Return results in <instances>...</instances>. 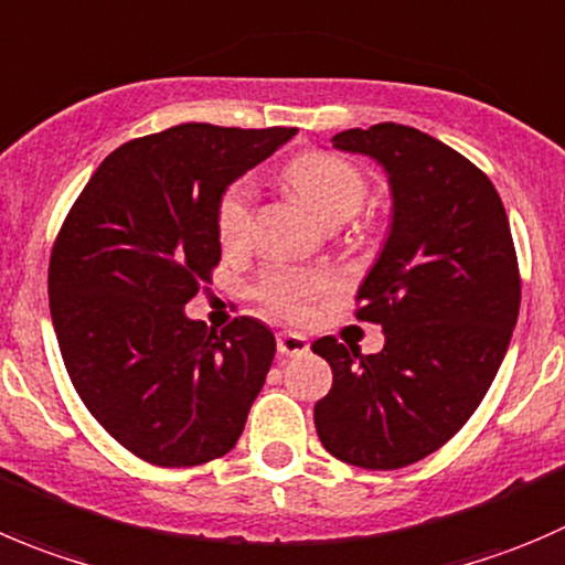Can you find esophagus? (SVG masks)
Here are the masks:
<instances>
[{"instance_id":"esophagus-1","label":"esophagus","mask_w":565,"mask_h":565,"mask_svg":"<svg viewBox=\"0 0 565 565\" xmlns=\"http://www.w3.org/2000/svg\"><path fill=\"white\" fill-rule=\"evenodd\" d=\"M278 353L281 355H306L309 353V339L303 333H292V331H281L276 337Z\"/></svg>"}]
</instances>
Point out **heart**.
Listing matches in <instances>:
<instances>
[{"label":"heart","mask_w":565,"mask_h":565,"mask_svg":"<svg viewBox=\"0 0 565 565\" xmlns=\"http://www.w3.org/2000/svg\"><path fill=\"white\" fill-rule=\"evenodd\" d=\"M289 188L328 223H342L361 210L366 179L359 168L331 151H303L284 171ZM217 239L226 250H243L254 234V188L245 179L223 190L215 210ZM337 287L331 270L270 265L256 278L254 295L284 320H306L311 303Z\"/></svg>","instance_id":"b5f03b06"}]
</instances>
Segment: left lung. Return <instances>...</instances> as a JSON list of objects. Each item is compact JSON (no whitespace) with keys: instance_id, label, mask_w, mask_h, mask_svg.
<instances>
[{"instance_id":"8db88e82","label":"left lung","mask_w":565,"mask_h":565,"mask_svg":"<svg viewBox=\"0 0 565 565\" xmlns=\"http://www.w3.org/2000/svg\"><path fill=\"white\" fill-rule=\"evenodd\" d=\"M388 173L392 232L355 295L386 333L381 353L322 337L331 392L315 405L322 447L361 469H403L445 447L489 392L522 303L505 206L478 166L403 124L333 135Z\"/></svg>"}]
</instances>
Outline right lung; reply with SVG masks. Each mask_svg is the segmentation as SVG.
<instances>
[{
	"instance_id": "right-lung-1",
	"label": "right lung",
	"mask_w": 565,
	"mask_h": 565,
	"mask_svg": "<svg viewBox=\"0 0 565 565\" xmlns=\"http://www.w3.org/2000/svg\"><path fill=\"white\" fill-rule=\"evenodd\" d=\"M298 129L182 124L115 149L60 226L49 309L71 383L118 445L199 467L237 445L276 355L265 322L221 333L184 303L221 262L223 190Z\"/></svg>"
}]
</instances>
